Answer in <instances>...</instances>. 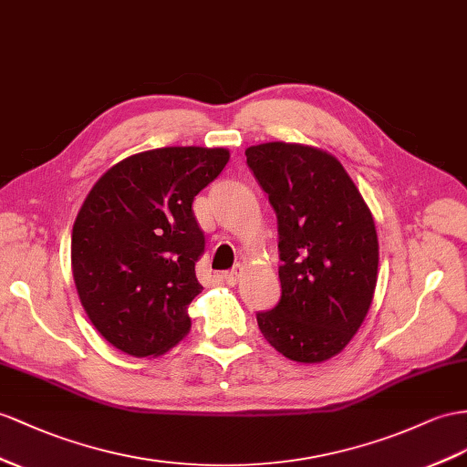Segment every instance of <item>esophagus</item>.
I'll return each mask as SVG.
<instances>
[{
    "label": "esophagus",
    "mask_w": 467,
    "mask_h": 467,
    "mask_svg": "<svg viewBox=\"0 0 467 467\" xmlns=\"http://www.w3.org/2000/svg\"><path fill=\"white\" fill-rule=\"evenodd\" d=\"M243 272H244V266H243V265H236L231 272H226V274H224V282L229 284V285H234L238 280H241Z\"/></svg>",
    "instance_id": "1"
}]
</instances>
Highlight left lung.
<instances>
[{
    "mask_svg": "<svg viewBox=\"0 0 467 467\" xmlns=\"http://www.w3.org/2000/svg\"><path fill=\"white\" fill-rule=\"evenodd\" d=\"M278 217L282 297L256 314L262 336L296 363L348 348L373 302L379 238L373 213L336 155L268 141L244 151Z\"/></svg>",
    "mask_w": 467,
    "mask_h": 467,
    "instance_id": "left-lung-1",
    "label": "left lung"
}]
</instances>
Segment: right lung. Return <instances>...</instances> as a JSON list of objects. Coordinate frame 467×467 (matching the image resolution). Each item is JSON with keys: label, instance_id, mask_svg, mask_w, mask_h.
Returning <instances> with one entry per match:
<instances>
[{"label": "right lung", "instance_id": "right-lung-1", "mask_svg": "<svg viewBox=\"0 0 467 467\" xmlns=\"http://www.w3.org/2000/svg\"><path fill=\"white\" fill-rule=\"evenodd\" d=\"M224 148L173 146L114 163L77 214L70 266L100 336L126 355L160 357L191 329L205 248L191 205L229 163Z\"/></svg>", "mask_w": 467, "mask_h": 467}]
</instances>
